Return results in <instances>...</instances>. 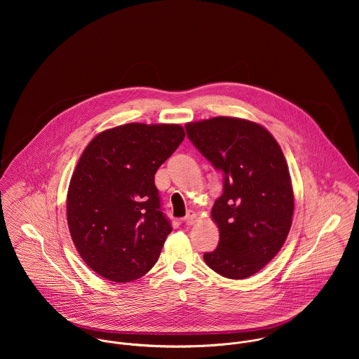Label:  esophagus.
Segmentation results:
<instances>
[{
	"label": "esophagus",
	"mask_w": 359,
	"mask_h": 359,
	"mask_svg": "<svg viewBox=\"0 0 359 359\" xmlns=\"http://www.w3.org/2000/svg\"><path fill=\"white\" fill-rule=\"evenodd\" d=\"M182 221H184V224H185V225H192V224H195V222H196V214H195L194 211H188Z\"/></svg>",
	"instance_id": "1"
}]
</instances>
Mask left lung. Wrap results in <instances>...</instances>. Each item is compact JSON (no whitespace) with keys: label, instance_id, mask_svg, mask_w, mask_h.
Here are the masks:
<instances>
[{"label":"left lung","instance_id":"8db88e82","mask_svg":"<svg viewBox=\"0 0 359 359\" xmlns=\"http://www.w3.org/2000/svg\"><path fill=\"white\" fill-rule=\"evenodd\" d=\"M185 130L224 175L211 210L219 242L205 253V264L225 278L246 279L278 255L292 226L294 196L283 152L262 126L243 118L212 117Z\"/></svg>","mask_w":359,"mask_h":359}]
</instances>
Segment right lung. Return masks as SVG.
Here are the masks:
<instances>
[{
  "label": "right lung",
  "mask_w": 359,
  "mask_h": 359,
  "mask_svg": "<svg viewBox=\"0 0 359 359\" xmlns=\"http://www.w3.org/2000/svg\"><path fill=\"white\" fill-rule=\"evenodd\" d=\"M184 138L178 124L130 123L102 131L84 149L67 191V225L98 275L124 283L152 269L172 229L154 174Z\"/></svg>",
  "instance_id": "right-lung-1"
}]
</instances>
